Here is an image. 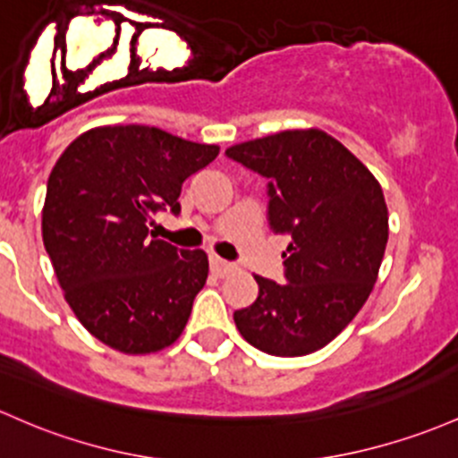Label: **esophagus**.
Wrapping results in <instances>:
<instances>
[{
    "mask_svg": "<svg viewBox=\"0 0 458 458\" xmlns=\"http://www.w3.org/2000/svg\"><path fill=\"white\" fill-rule=\"evenodd\" d=\"M210 271H213L215 276H219V278H224V276H228L230 271H234V265L228 263V260L219 259V256H210Z\"/></svg>",
    "mask_w": 458,
    "mask_h": 458,
    "instance_id": "34e87169",
    "label": "esophagus"
}]
</instances>
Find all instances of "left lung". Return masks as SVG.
Instances as JSON below:
<instances>
[{"instance_id":"left-lung-1","label":"left lung","mask_w":458,"mask_h":458,"mask_svg":"<svg viewBox=\"0 0 458 458\" xmlns=\"http://www.w3.org/2000/svg\"><path fill=\"white\" fill-rule=\"evenodd\" d=\"M225 156L267 178V219L286 234L284 283L254 276L259 298L234 310L241 336L271 356L318 352L354 319L378 278L389 213L378 180L321 130H284Z\"/></svg>"}]
</instances>
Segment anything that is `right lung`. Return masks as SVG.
Here are the masks:
<instances>
[{"mask_svg":"<svg viewBox=\"0 0 458 458\" xmlns=\"http://www.w3.org/2000/svg\"><path fill=\"white\" fill-rule=\"evenodd\" d=\"M149 125H104L64 149L47 180L43 243L75 318L125 354L172 345L208 276L202 250H178L149 230L180 213L191 174L217 158Z\"/></svg>","mask_w":458,"mask_h":458,"instance_id":"add662e5","label":"right lung"}]
</instances>
